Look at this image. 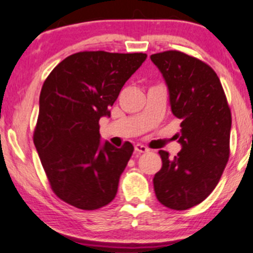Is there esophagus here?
<instances>
[{
	"mask_svg": "<svg viewBox=\"0 0 253 253\" xmlns=\"http://www.w3.org/2000/svg\"><path fill=\"white\" fill-rule=\"evenodd\" d=\"M134 150H136L137 153H147L148 148L144 147V145H142V144H136L134 145Z\"/></svg>",
	"mask_w": 253,
	"mask_h": 253,
	"instance_id": "34e87169",
	"label": "esophagus"
}]
</instances>
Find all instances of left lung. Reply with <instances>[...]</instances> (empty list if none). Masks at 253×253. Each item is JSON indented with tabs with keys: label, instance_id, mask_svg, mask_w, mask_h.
I'll return each mask as SVG.
<instances>
[{
	"label": "left lung",
	"instance_id": "obj_1",
	"mask_svg": "<svg viewBox=\"0 0 253 253\" xmlns=\"http://www.w3.org/2000/svg\"><path fill=\"white\" fill-rule=\"evenodd\" d=\"M163 73L172 114L181 120L174 159L159 150L163 167L153 178L163 206L186 211L200 205L215 188L230 157L231 111L213 68L177 50L150 56Z\"/></svg>",
	"mask_w": 253,
	"mask_h": 253
}]
</instances>
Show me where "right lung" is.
<instances>
[{
	"instance_id": "obj_1",
	"label": "right lung",
	"mask_w": 253,
	"mask_h": 253,
	"mask_svg": "<svg viewBox=\"0 0 253 253\" xmlns=\"http://www.w3.org/2000/svg\"><path fill=\"white\" fill-rule=\"evenodd\" d=\"M145 58L143 52L82 51L45 79L33 141L51 190L63 202L95 211L116 196L134 148L129 142L100 147L99 120L110 116L109 108Z\"/></svg>"
}]
</instances>
